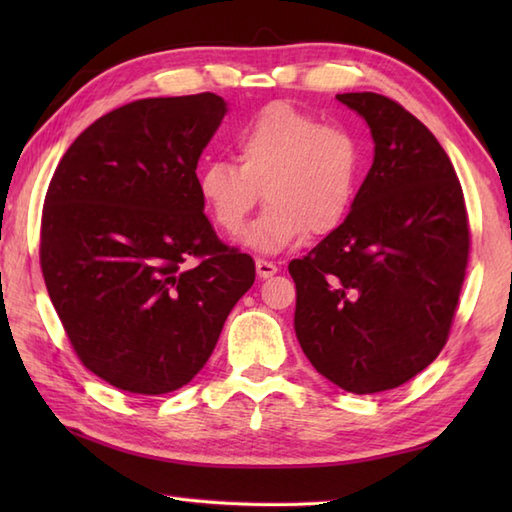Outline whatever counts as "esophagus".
Returning <instances> with one entry per match:
<instances>
[{
  "instance_id": "obj_1",
  "label": "esophagus",
  "mask_w": 512,
  "mask_h": 512,
  "mask_svg": "<svg viewBox=\"0 0 512 512\" xmlns=\"http://www.w3.org/2000/svg\"><path fill=\"white\" fill-rule=\"evenodd\" d=\"M255 270H257L259 279H268L277 273V266L273 262H266V259H257Z\"/></svg>"
}]
</instances>
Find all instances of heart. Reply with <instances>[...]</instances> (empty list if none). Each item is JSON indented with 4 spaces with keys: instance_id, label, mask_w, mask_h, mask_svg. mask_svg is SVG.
<instances>
[{
    "instance_id": "b5f03b06",
    "label": "heart",
    "mask_w": 512,
    "mask_h": 512,
    "mask_svg": "<svg viewBox=\"0 0 512 512\" xmlns=\"http://www.w3.org/2000/svg\"><path fill=\"white\" fill-rule=\"evenodd\" d=\"M233 145L239 165L209 160L198 173L200 198L226 235L244 231L262 191L268 206L244 237L259 253H279L343 224L361 171V149L347 129L279 101L248 118Z\"/></svg>"
}]
</instances>
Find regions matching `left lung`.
Returning <instances> with one entry per match:
<instances>
[{"label":"left lung","mask_w":512,"mask_h":512,"mask_svg":"<svg viewBox=\"0 0 512 512\" xmlns=\"http://www.w3.org/2000/svg\"><path fill=\"white\" fill-rule=\"evenodd\" d=\"M336 99L367 123L374 162L345 222L288 266L295 332L330 383L376 394L420 374L447 343L469 222L447 151L416 116L374 92Z\"/></svg>","instance_id":"8db88e82"}]
</instances>
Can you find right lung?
I'll use <instances>...</instances> for the list:
<instances>
[{
    "label": "right lung",
    "instance_id": "obj_1",
    "mask_svg": "<svg viewBox=\"0 0 512 512\" xmlns=\"http://www.w3.org/2000/svg\"><path fill=\"white\" fill-rule=\"evenodd\" d=\"M204 92L101 116L65 151L46 193L41 270L81 363L129 394L200 372L255 262L204 215L198 160L226 114Z\"/></svg>",
    "mask_w": 512,
    "mask_h": 512
}]
</instances>
